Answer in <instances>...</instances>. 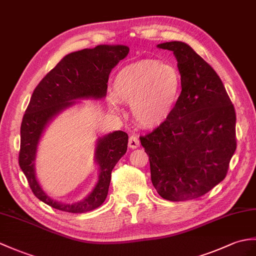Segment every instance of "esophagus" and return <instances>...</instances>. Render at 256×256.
<instances>
[{
  "mask_svg": "<svg viewBox=\"0 0 256 256\" xmlns=\"http://www.w3.org/2000/svg\"><path fill=\"white\" fill-rule=\"evenodd\" d=\"M128 147L132 148V150H134V148H138L140 147V140L136 135H132L128 140Z\"/></svg>",
  "mask_w": 256,
  "mask_h": 256,
  "instance_id": "obj_1",
  "label": "esophagus"
}]
</instances>
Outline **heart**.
<instances>
[{
	"label": "heart",
	"mask_w": 256,
	"mask_h": 256,
	"mask_svg": "<svg viewBox=\"0 0 256 256\" xmlns=\"http://www.w3.org/2000/svg\"><path fill=\"white\" fill-rule=\"evenodd\" d=\"M111 108L118 101L130 104L133 120L144 128H155L169 120L182 94L180 72L157 60L130 63L116 73L112 84Z\"/></svg>",
	"instance_id": "b5f03b06"
}]
</instances>
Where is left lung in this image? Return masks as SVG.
<instances>
[{"instance_id":"obj_1","label":"left lung","mask_w":256,"mask_h":256,"mask_svg":"<svg viewBox=\"0 0 256 256\" xmlns=\"http://www.w3.org/2000/svg\"><path fill=\"white\" fill-rule=\"evenodd\" d=\"M157 46L174 52L182 94L169 120L140 138V144L162 198H198L227 174L236 148L234 106L217 73L188 44L170 41Z\"/></svg>"}]
</instances>
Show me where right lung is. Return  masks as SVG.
I'll return each instance as SVG.
<instances>
[{
	"label": "right lung",
	"instance_id": "add662e5",
	"mask_svg": "<svg viewBox=\"0 0 256 256\" xmlns=\"http://www.w3.org/2000/svg\"><path fill=\"white\" fill-rule=\"evenodd\" d=\"M130 49L122 44H99L65 56L34 88L20 126L18 162L29 186L37 198L53 208L80 214L96 210L104 203L111 181L112 169L126 152L128 136L116 130L98 138L94 162L99 167V179L84 200L64 204L52 200L41 188L36 176L37 148L48 124L80 99H102L106 94L112 68L128 56Z\"/></svg>",
	"mask_w": 256,
	"mask_h": 256
}]
</instances>
